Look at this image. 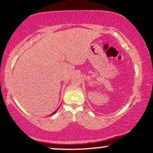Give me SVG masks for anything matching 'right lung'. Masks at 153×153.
I'll use <instances>...</instances> for the list:
<instances>
[{
	"label": "right lung",
	"mask_w": 153,
	"mask_h": 153,
	"mask_svg": "<svg viewBox=\"0 0 153 153\" xmlns=\"http://www.w3.org/2000/svg\"><path fill=\"white\" fill-rule=\"evenodd\" d=\"M56 111H57V110H56ZM56 111H55V112H54V113H56Z\"/></svg>",
	"instance_id": "obj_1"
}]
</instances>
